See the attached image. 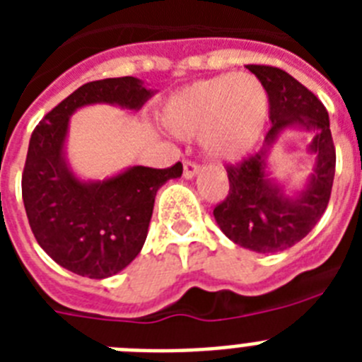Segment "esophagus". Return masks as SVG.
I'll return each mask as SVG.
<instances>
[{
  "label": "esophagus",
  "instance_id": "obj_1",
  "mask_svg": "<svg viewBox=\"0 0 362 362\" xmlns=\"http://www.w3.org/2000/svg\"><path fill=\"white\" fill-rule=\"evenodd\" d=\"M199 170H201V166L197 165L196 161H192V159H185V161H183V174H185V177L192 179L196 174H199Z\"/></svg>",
  "mask_w": 362,
  "mask_h": 362
}]
</instances>
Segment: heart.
Instances as JSON below:
<instances>
[{
    "label": "heart",
    "mask_w": 362,
    "mask_h": 362,
    "mask_svg": "<svg viewBox=\"0 0 362 362\" xmlns=\"http://www.w3.org/2000/svg\"><path fill=\"white\" fill-rule=\"evenodd\" d=\"M268 117V95L248 74L221 76L190 86L166 108L165 123L179 136L204 134V146L235 159L254 146Z\"/></svg>",
    "instance_id": "1"
}]
</instances>
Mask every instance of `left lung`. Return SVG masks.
Listing matches in <instances>:
<instances>
[{
	"mask_svg": "<svg viewBox=\"0 0 362 362\" xmlns=\"http://www.w3.org/2000/svg\"><path fill=\"white\" fill-rule=\"evenodd\" d=\"M268 95L272 129L263 148L239 163L226 165L228 196L216 204L217 225L235 245L259 254L286 250L308 235L330 201L335 175V146L325 105L290 74L270 65H246ZM288 124L314 130L310 149L316 153V174L309 188L290 200L264 175L267 146Z\"/></svg>",
	"mask_w": 362,
	"mask_h": 362,
	"instance_id": "left-lung-1",
	"label": "left lung"
}]
</instances>
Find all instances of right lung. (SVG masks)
<instances>
[{
    "instance_id": "right-lung-1",
    "label": "right lung",
    "mask_w": 362,
    "mask_h": 362,
    "mask_svg": "<svg viewBox=\"0 0 362 362\" xmlns=\"http://www.w3.org/2000/svg\"><path fill=\"white\" fill-rule=\"evenodd\" d=\"M150 95L132 76L85 83L32 132L21 175L28 225L41 248L78 276L105 279L132 263L145 245L159 187L183 174V165L132 166L103 183H81L63 161L69 116L90 103L139 108Z\"/></svg>"
}]
</instances>
